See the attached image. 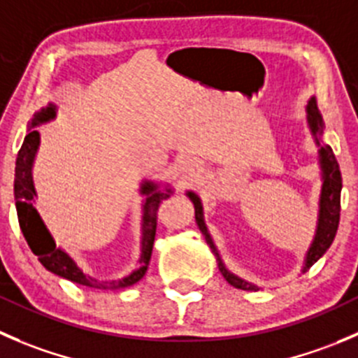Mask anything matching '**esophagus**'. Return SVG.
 Wrapping results in <instances>:
<instances>
[{
    "label": "esophagus",
    "instance_id": "34e87169",
    "mask_svg": "<svg viewBox=\"0 0 358 358\" xmlns=\"http://www.w3.org/2000/svg\"><path fill=\"white\" fill-rule=\"evenodd\" d=\"M197 168H199V166H197V162L194 161V159H183V161L180 162V171L187 176H192L194 173L197 171Z\"/></svg>",
    "mask_w": 358,
    "mask_h": 358
}]
</instances>
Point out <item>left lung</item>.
Listing matches in <instances>:
<instances>
[{
	"mask_svg": "<svg viewBox=\"0 0 358 358\" xmlns=\"http://www.w3.org/2000/svg\"><path fill=\"white\" fill-rule=\"evenodd\" d=\"M306 120L308 127H310V133L313 136L315 145L318 147V164H320V176H322V187H320V197H318V217H317V229H315L313 241H311L310 248H308L306 255H304L303 269L301 271L306 273L322 255L329 250V246L332 245L336 238V232H338L339 225V211H341V171H339V164L334 157V152L329 145H325L322 141L324 136L325 124L322 119V113L317 106V99L310 98L306 103ZM187 197L192 201L194 204V213H196V224L199 227V231L203 232L204 239L210 245L211 252H213L215 259H217L218 269H220L222 276L227 280V283H231L232 287L241 290H253L257 292L259 287L255 283L248 282V280L239 278L238 275H234L232 271H229L227 266L222 260L220 253H218L217 246H215L213 238H211L210 231L206 227V222H204V210L203 203H201V197L197 196L192 190H187Z\"/></svg>",
	"mask_w": 358,
	"mask_h": 358,
	"instance_id": "left-lung-1",
	"label": "left lung"
}]
</instances>
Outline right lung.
Segmentation results:
<instances>
[{"mask_svg": "<svg viewBox=\"0 0 358 358\" xmlns=\"http://www.w3.org/2000/svg\"><path fill=\"white\" fill-rule=\"evenodd\" d=\"M55 113H57V106L54 103H48L47 106H43V108L34 113L33 120L27 126V134L22 141V147H20L19 154H17L13 196H15V210L20 231H22L31 252L38 257L41 266L47 271L61 276V278L99 290H117L134 285V283L143 278L148 269L152 248H154L155 229H157L159 206H161L162 201L168 199L175 192V189L169 183H157L152 182V180H143L141 182L140 194L145 196V199L143 204H141L143 215H141L140 259H138L136 269L127 276H124V278L112 280V282H98L96 278L89 276L68 252H64L61 246L55 245L54 236L50 234L43 218L40 217L36 206H34L38 194L36 189H34L33 166L38 148H40V133L36 131V127L54 120Z\"/></svg>", "mask_w": 358, "mask_h": 358, "instance_id": "right-lung-1", "label": "right lung"}]
</instances>
